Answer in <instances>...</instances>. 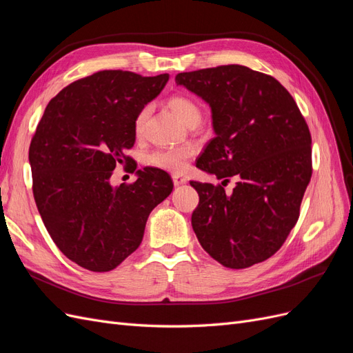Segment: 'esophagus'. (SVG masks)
Returning <instances> with one entry per match:
<instances>
[{
	"instance_id": "esophagus-1",
	"label": "esophagus",
	"mask_w": 353,
	"mask_h": 353,
	"mask_svg": "<svg viewBox=\"0 0 353 353\" xmlns=\"http://www.w3.org/2000/svg\"><path fill=\"white\" fill-rule=\"evenodd\" d=\"M172 181H174V185H182V184H185L187 182V178H184L182 175H179V174H174L172 175Z\"/></svg>"
}]
</instances>
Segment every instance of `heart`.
<instances>
[{"label": "heart", "instance_id": "obj_1", "mask_svg": "<svg viewBox=\"0 0 353 353\" xmlns=\"http://www.w3.org/2000/svg\"><path fill=\"white\" fill-rule=\"evenodd\" d=\"M168 108L188 127L199 125L201 121V109L197 102L184 94H174L166 102ZM149 115V108H143L134 121V134L140 137L144 130V123ZM194 149L191 145H178V148H161L149 152L144 156V163L161 169V171L181 174L185 171L188 159L192 156Z\"/></svg>", "mask_w": 353, "mask_h": 353}]
</instances>
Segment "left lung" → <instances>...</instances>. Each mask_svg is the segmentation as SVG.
I'll list each match as a JSON object with an SVG mask.
<instances>
[{
    "instance_id": "obj_1",
    "label": "left lung",
    "mask_w": 353,
    "mask_h": 353,
    "mask_svg": "<svg viewBox=\"0 0 353 353\" xmlns=\"http://www.w3.org/2000/svg\"><path fill=\"white\" fill-rule=\"evenodd\" d=\"M175 81L212 108L216 137L197 168L223 182L238 178L230 194L190 182L200 197L191 216L199 242L229 269L270 259L298 222L312 174L311 134L296 102L274 77L236 64L179 72Z\"/></svg>"
}]
</instances>
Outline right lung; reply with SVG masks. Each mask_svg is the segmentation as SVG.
<instances>
[{"label":"right lung","mask_w":353,"mask_h":353,"mask_svg":"<svg viewBox=\"0 0 353 353\" xmlns=\"http://www.w3.org/2000/svg\"><path fill=\"white\" fill-rule=\"evenodd\" d=\"M168 80L98 71L52 98L34 131L29 162L36 205L55 245L83 269L114 270L134 252L150 212L174 188L156 168L137 171L131 184H109L118 165L136 171L127 156L136 117Z\"/></svg>","instance_id":"right-lung-1"}]
</instances>
